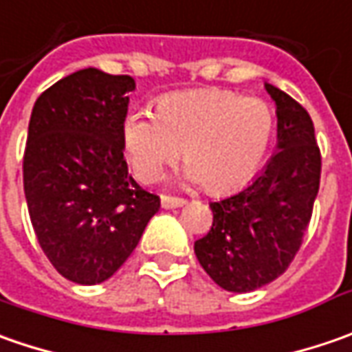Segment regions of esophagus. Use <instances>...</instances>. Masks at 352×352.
I'll return each instance as SVG.
<instances>
[{
    "instance_id": "obj_1",
    "label": "esophagus",
    "mask_w": 352,
    "mask_h": 352,
    "mask_svg": "<svg viewBox=\"0 0 352 352\" xmlns=\"http://www.w3.org/2000/svg\"><path fill=\"white\" fill-rule=\"evenodd\" d=\"M184 204H186V199H182V197H172V196L160 197V206H162L164 210H176V208H182Z\"/></svg>"
}]
</instances>
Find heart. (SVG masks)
<instances>
[{"instance_id": "b5f03b06", "label": "heart", "mask_w": 352, "mask_h": 352, "mask_svg": "<svg viewBox=\"0 0 352 352\" xmlns=\"http://www.w3.org/2000/svg\"><path fill=\"white\" fill-rule=\"evenodd\" d=\"M274 111L258 98L229 89H194L156 102L155 116L131 111L121 129L123 151L135 176L153 182L184 148L190 182L213 194L250 180L274 137Z\"/></svg>"}]
</instances>
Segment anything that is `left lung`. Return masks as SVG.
<instances>
[{
	"instance_id": "left-lung-1",
	"label": "left lung",
	"mask_w": 352,
	"mask_h": 352,
	"mask_svg": "<svg viewBox=\"0 0 352 352\" xmlns=\"http://www.w3.org/2000/svg\"><path fill=\"white\" fill-rule=\"evenodd\" d=\"M276 103V153L231 196L211 201L210 233L194 243L197 261L227 292H252L294 261L319 192L321 156L314 121L296 100L264 84Z\"/></svg>"
}]
</instances>
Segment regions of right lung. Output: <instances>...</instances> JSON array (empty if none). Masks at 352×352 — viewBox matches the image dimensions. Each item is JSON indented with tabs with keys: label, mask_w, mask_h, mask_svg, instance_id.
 I'll use <instances>...</instances> for the list:
<instances>
[{
	"label": "right lung",
	"mask_w": 352,
	"mask_h": 352,
	"mask_svg": "<svg viewBox=\"0 0 352 352\" xmlns=\"http://www.w3.org/2000/svg\"><path fill=\"white\" fill-rule=\"evenodd\" d=\"M131 76L84 68L38 96L27 133L23 186L34 235L62 276L111 278L160 208L129 176L121 129Z\"/></svg>",
	"instance_id": "obj_1"
}]
</instances>
